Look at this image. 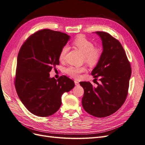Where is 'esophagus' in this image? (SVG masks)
<instances>
[{
    "label": "esophagus",
    "instance_id": "1",
    "mask_svg": "<svg viewBox=\"0 0 145 145\" xmlns=\"http://www.w3.org/2000/svg\"><path fill=\"white\" fill-rule=\"evenodd\" d=\"M74 83H75V85H76V86L79 85V83H78V82H77V80H75V81H74Z\"/></svg>",
    "mask_w": 145,
    "mask_h": 145
}]
</instances>
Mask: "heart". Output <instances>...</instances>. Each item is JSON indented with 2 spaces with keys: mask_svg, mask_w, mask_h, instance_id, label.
<instances>
[{
  "mask_svg": "<svg viewBox=\"0 0 145 145\" xmlns=\"http://www.w3.org/2000/svg\"><path fill=\"white\" fill-rule=\"evenodd\" d=\"M73 44L84 55V60L88 64L94 66L98 63L101 57V51L99 48H95L94 43L85 37L80 36L74 40ZM68 50V47L67 46H64L60 50L59 56L60 61H63L65 59ZM86 71V68L85 67H77L70 66L65 69V72L71 77L78 78L80 77L82 72Z\"/></svg>",
  "mask_w": 145,
  "mask_h": 145,
  "instance_id": "1",
  "label": "heart"
}]
</instances>
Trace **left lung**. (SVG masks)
I'll return each mask as SVG.
<instances>
[{
  "mask_svg": "<svg viewBox=\"0 0 145 145\" xmlns=\"http://www.w3.org/2000/svg\"><path fill=\"white\" fill-rule=\"evenodd\" d=\"M102 41L103 51L91 74L100 77V83L94 87L89 82H81L84 89L83 108L96 117H105L116 112L128 95L131 76L130 63L120 42L110 34L95 32Z\"/></svg>",
  "mask_w": 145,
  "mask_h": 145,
  "instance_id": "8db88e82",
  "label": "left lung"
}]
</instances>
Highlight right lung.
Segmentation results:
<instances>
[{"label": "right lung", "instance_id": "right-lung-1", "mask_svg": "<svg viewBox=\"0 0 145 145\" xmlns=\"http://www.w3.org/2000/svg\"><path fill=\"white\" fill-rule=\"evenodd\" d=\"M69 39L63 33L42 29L29 36L20 48L15 87L21 102L34 115L54 114L62 105V94L75 86L65 76L57 80L50 77L52 68L59 65L60 50Z\"/></svg>", "mask_w": 145, "mask_h": 145}]
</instances>
